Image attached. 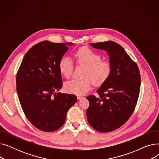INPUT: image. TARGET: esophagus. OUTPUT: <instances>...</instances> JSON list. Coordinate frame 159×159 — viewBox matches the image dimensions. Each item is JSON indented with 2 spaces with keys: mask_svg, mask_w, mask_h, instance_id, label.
I'll use <instances>...</instances> for the list:
<instances>
[{
  "mask_svg": "<svg viewBox=\"0 0 159 159\" xmlns=\"http://www.w3.org/2000/svg\"><path fill=\"white\" fill-rule=\"evenodd\" d=\"M83 98H84V97H83L82 96H80V95L77 96V99L79 100V101H80V100H82Z\"/></svg>",
  "mask_w": 159,
  "mask_h": 159,
  "instance_id": "34e87169",
  "label": "esophagus"
}]
</instances>
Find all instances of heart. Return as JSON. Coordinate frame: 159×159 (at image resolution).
Listing matches in <instances>:
<instances>
[{"label":"heart","mask_w":159,"mask_h":159,"mask_svg":"<svg viewBox=\"0 0 159 159\" xmlns=\"http://www.w3.org/2000/svg\"><path fill=\"white\" fill-rule=\"evenodd\" d=\"M77 63L86 67L84 80L72 79L65 82L64 88L67 93L83 95L91 89V84L101 86L109 78L111 66L109 62L102 61L101 56L89 48L84 47L78 49L75 55ZM58 68L63 76L70 77L73 64L69 57L62 58Z\"/></svg>","instance_id":"heart-1"}]
</instances>
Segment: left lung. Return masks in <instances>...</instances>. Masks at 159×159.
Here are the masks:
<instances>
[{
  "label": "left lung",
  "instance_id": "obj_1",
  "mask_svg": "<svg viewBox=\"0 0 159 159\" xmlns=\"http://www.w3.org/2000/svg\"><path fill=\"white\" fill-rule=\"evenodd\" d=\"M89 44L107 52L111 71L109 78L97 90L98 96L86 97L89 102L87 119L95 129L110 132L122 126L134 110L140 92V75L136 63L114 41Z\"/></svg>",
  "mask_w": 159,
  "mask_h": 159
}]
</instances>
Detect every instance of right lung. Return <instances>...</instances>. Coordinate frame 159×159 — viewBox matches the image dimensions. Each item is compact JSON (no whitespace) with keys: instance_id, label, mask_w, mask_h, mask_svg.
<instances>
[{"instance_id":"add662e5","label":"right lung","mask_w":159,"mask_h":159,"mask_svg":"<svg viewBox=\"0 0 159 159\" xmlns=\"http://www.w3.org/2000/svg\"><path fill=\"white\" fill-rule=\"evenodd\" d=\"M73 43L42 41L25 54L16 77V92L29 121L40 130L51 132L64 124L77 96L61 92L58 64Z\"/></svg>"}]
</instances>
